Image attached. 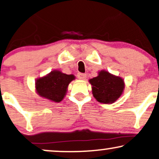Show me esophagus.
I'll return each mask as SVG.
<instances>
[{"label":"esophagus","instance_id":"34e87169","mask_svg":"<svg viewBox=\"0 0 159 159\" xmlns=\"http://www.w3.org/2000/svg\"><path fill=\"white\" fill-rule=\"evenodd\" d=\"M77 77H78V78H79L80 80H85L86 79V77H87V75H86V74L78 73L77 74Z\"/></svg>","mask_w":159,"mask_h":159}]
</instances>
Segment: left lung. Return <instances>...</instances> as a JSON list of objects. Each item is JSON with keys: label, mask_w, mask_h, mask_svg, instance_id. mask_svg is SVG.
<instances>
[{"label": "left lung", "mask_w": 159, "mask_h": 159, "mask_svg": "<svg viewBox=\"0 0 159 159\" xmlns=\"http://www.w3.org/2000/svg\"><path fill=\"white\" fill-rule=\"evenodd\" d=\"M89 82L94 98L104 104L114 103L122 95L125 88L122 78L104 70L98 72L97 77L90 79Z\"/></svg>", "instance_id": "obj_1"}]
</instances>
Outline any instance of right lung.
<instances>
[{
	"label": "right lung",
	"instance_id": "obj_1",
	"mask_svg": "<svg viewBox=\"0 0 159 159\" xmlns=\"http://www.w3.org/2000/svg\"><path fill=\"white\" fill-rule=\"evenodd\" d=\"M75 79L73 75H66L55 70L36 80V91L43 98L60 102L64 98L69 84Z\"/></svg>",
	"mask_w": 159,
	"mask_h": 159
}]
</instances>
